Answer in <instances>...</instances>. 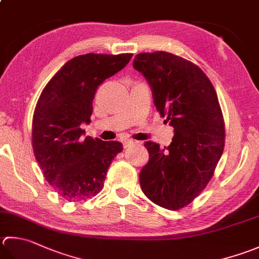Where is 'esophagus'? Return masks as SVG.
I'll use <instances>...</instances> for the list:
<instances>
[{
  "label": "esophagus",
  "instance_id": "1",
  "mask_svg": "<svg viewBox=\"0 0 259 259\" xmlns=\"http://www.w3.org/2000/svg\"><path fill=\"white\" fill-rule=\"evenodd\" d=\"M135 144H137V143L134 140H125V141H123V147H124V148H128V147L133 146Z\"/></svg>",
  "mask_w": 259,
  "mask_h": 259
}]
</instances>
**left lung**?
<instances>
[{
    "label": "left lung",
    "mask_w": 259,
    "mask_h": 259,
    "mask_svg": "<svg viewBox=\"0 0 259 259\" xmlns=\"http://www.w3.org/2000/svg\"><path fill=\"white\" fill-rule=\"evenodd\" d=\"M134 67L148 80L157 112L175 133L164 149L153 141L145 144L149 161L140 171L141 189L155 204L180 210L205 189L224 153L219 100L203 70L180 56L141 53Z\"/></svg>",
    "instance_id": "left-lung-1"
}]
</instances>
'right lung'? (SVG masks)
I'll list each match as a JSON object with an SVG mask.
<instances>
[{"mask_svg": "<svg viewBox=\"0 0 259 259\" xmlns=\"http://www.w3.org/2000/svg\"><path fill=\"white\" fill-rule=\"evenodd\" d=\"M133 54H86L68 60L45 86L32 119V149L46 181L66 201L88 200L103 189L123 146L83 137L99 85L120 72Z\"/></svg>", "mask_w": 259, "mask_h": 259, "instance_id": "add662e5", "label": "right lung"}]
</instances>
